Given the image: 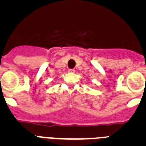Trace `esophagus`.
Segmentation results:
<instances>
[{
	"instance_id": "34e87169",
	"label": "esophagus",
	"mask_w": 146,
	"mask_h": 146,
	"mask_svg": "<svg viewBox=\"0 0 146 146\" xmlns=\"http://www.w3.org/2000/svg\"><path fill=\"white\" fill-rule=\"evenodd\" d=\"M69 72H72V73H74L75 72V70L74 69H69Z\"/></svg>"
}]
</instances>
